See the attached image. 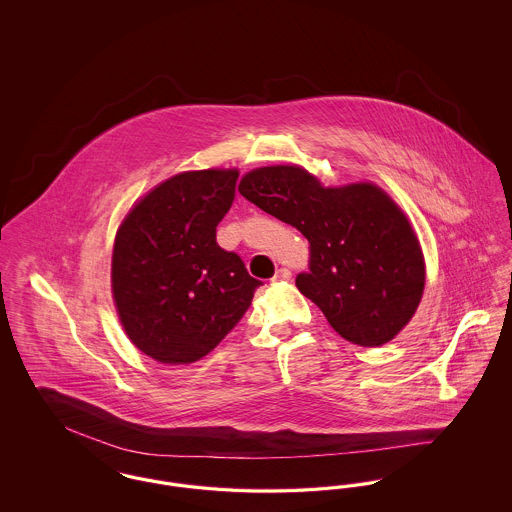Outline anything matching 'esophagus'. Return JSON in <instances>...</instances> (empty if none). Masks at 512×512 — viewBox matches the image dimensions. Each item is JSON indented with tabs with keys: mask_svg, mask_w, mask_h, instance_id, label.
I'll return each mask as SVG.
<instances>
[{
	"mask_svg": "<svg viewBox=\"0 0 512 512\" xmlns=\"http://www.w3.org/2000/svg\"><path fill=\"white\" fill-rule=\"evenodd\" d=\"M290 278H292V272H290L288 268H278L272 280H274V282H286V280H290Z\"/></svg>",
	"mask_w": 512,
	"mask_h": 512,
	"instance_id": "34e87169",
	"label": "esophagus"
}]
</instances>
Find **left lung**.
<instances>
[{
	"mask_svg": "<svg viewBox=\"0 0 512 512\" xmlns=\"http://www.w3.org/2000/svg\"><path fill=\"white\" fill-rule=\"evenodd\" d=\"M238 192L292 224L311 244V272L297 290L343 340L380 347L414 317L426 263L413 224L374 182L324 186L299 165L245 172Z\"/></svg>",
	"mask_w": 512,
	"mask_h": 512,
	"instance_id": "obj_1",
	"label": "left lung"
}]
</instances>
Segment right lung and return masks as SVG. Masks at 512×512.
Returning a JSON list of instances; mask_svg holds the SVG:
<instances>
[{
    "label": "right lung",
    "instance_id": "obj_1",
    "mask_svg": "<svg viewBox=\"0 0 512 512\" xmlns=\"http://www.w3.org/2000/svg\"><path fill=\"white\" fill-rule=\"evenodd\" d=\"M238 169L178 172L124 215L111 257V292L122 330L163 365L211 353L244 317L253 292L236 253L217 244Z\"/></svg>",
    "mask_w": 512,
    "mask_h": 512
}]
</instances>
